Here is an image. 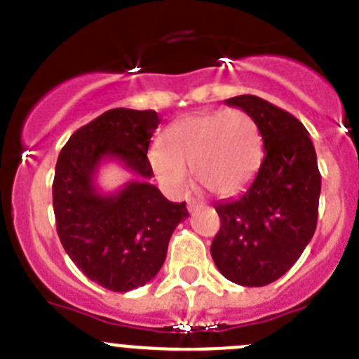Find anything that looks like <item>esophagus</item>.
Wrapping results in <instances>:
<instances>
[{
  "mask_svg": "<svg viewBox=\"0 0 359 359\" xmlns=\"http://www.w3.org/2000/svg\"><path fill=\"white\" fill-rule=\"evenodd\" d=\"M187 206H189V211H190V213H192V211H196L197 208L203 206V203H201V201H197V199H190Z\"/></svg>",
  "mask_w": 359,
  "mask_h": 359,
  "instance_id": "34e87169",
  "label": "esophagus"
}]
</instances>
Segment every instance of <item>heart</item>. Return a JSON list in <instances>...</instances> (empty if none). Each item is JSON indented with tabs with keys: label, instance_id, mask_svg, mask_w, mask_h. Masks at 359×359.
Instances as JSON below:
<instances>
[{
	"label": "heart",
	"instance_id": "b5f03b06",
	"mask_svg": "<svg viewBox=\"0 0 359 359\" xmlns=\"http://www.w3.org/2000/svg\"><path fill=\"white\" fill-rule=\"evenodd\" d=\"M153 172L165 189L183 194L194 169L197 182L217 196L243 189L261 160V135L241 109L194 114L172 123L163 144L149 149Z\"/></svg>",
	"mask_w": 359,
	"mask_h": 359
}]
</instances>
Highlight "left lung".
Returning a JSON list of instances; mask_svg holds the SVG:
<instances>
[{
	"label": "left lung",
	"instance_id": "left-lung-1",
	"mask_svg": "<svg viewBox=\"0 0 359 359\" xmlns=\"http://www.w3.org/2000/svg\"><path fill=\"white\" fill-rule=\"evenodd\" d=\"M254 118L264 156L240 197L215 204L220 231L211 243L218 271L234 284L262 287L287 273L316 233L320 174L303 123L255 95L225 100Z\"/></svg>",
	"mask_w": 359,
	"mask_h": 359
}]
</instances>
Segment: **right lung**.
<instances>
[{
	"instance_id": "add662e5",
	"label": "right lung",
	"mask_w": 359,
	"mask_h": 359,
	"mask_svg": "<svg viewBox=\"0 0 359 359\" xmlns=\"http://www.w3.org/2000/svg\"><path fill=\"white\" fill-rule=\"evenodd\" d=\"M158 123L155 111L111 109L74 132L57 156V236L75 266L109 291H132L155 278L174 229L189 217L185 203H170L148 182V148ZM107 159L140 180L116 193H100L94 177Z\"/></svg>"
}]
</instances>
